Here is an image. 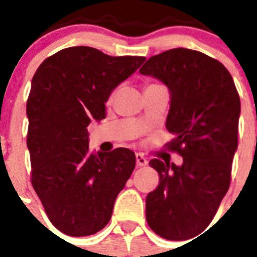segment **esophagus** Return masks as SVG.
I'll list each match as a JSON object with an SVG mask.
<instances>
[{
	"label": "esophagus",
	"mask_w": 257,
	"mask_h": 257,
	"mask_svg": "<svg viewBox=\"0 0 257 257\" xmlns=\"http://www.w3.org/2000/svg\"><path fill=\"white\" fill-rule=\"evenodd\" d=\"M136 161H137L138 166H145L147 165V163H149L147 159H146L142 154H136Z\"/></svg>",
	"instance_id": "obj_1"
}]
</instances>
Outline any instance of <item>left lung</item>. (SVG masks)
Segmentation results:
<instances>
[{
  "label": "left lung",
  "instance_id": "obj_1",
  "mask_svg": "<svg viewBox=\"0 0 257 257\" xmlns=\"http://www.w3.org/2000/svg\"><path fill=\"white\" fill-rule=\"evenodd\" d=\"M140 73L168 87L165 126L174 136L168 149L183 157L182 165L150 161L160 183L146 198V219L165 239H188L211 223L229 188L241 101L225 66L198 51H165Z\"/></svg>",
  "mask_w": 257,
  "mask_h": 257
}]
</instances>
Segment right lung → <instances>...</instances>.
Listing matches in <instances>:
<instances>
[{
    "instance_id": "obj_1",
    "label": "right lung",
    "mask_w": 257,
    "mask_h": 257,
    "mask_svg": "<svg viewBox=\"0 0 257 257\" xmlns=\"http://www.w3.org/2000/svg\"><path fill=\"white\" fill-rule=\"evenodd\" d=\"M145 60L77 46L47 57L32 79L27 102L32 184L51 223L65 234L102 229L133 173L131 150L89 151L87 126L105 119L111 92Z\"/></svg>"
}]
</instances>
